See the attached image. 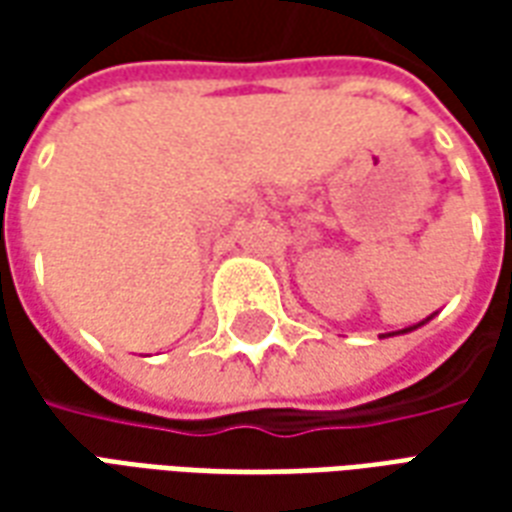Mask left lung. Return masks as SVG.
Listing matches in <instances>:
<instances>
[{
    "label": "left lung",
    "instance_id": "8db88e82",
    "mask_svg": "<svg viewBox=\"0 0 512 512\" xmlns=\"http://www.w3.org/2000/svg\"><path fill=\"white\" fill-rule=\"evenodd\" d=\"M419 326H422V323H419ZM411 329H417V326H411ZM411 329H403V332H411ZM397 334H400V332H397Z\"/></svg>",
    "mask_w": 512,
    "mask_h": 512
}]
</instances>
